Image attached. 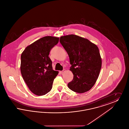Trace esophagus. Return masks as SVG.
<instances>
[{
    "mask_svg": "<svg viewBox=\"0 0 129 129\" xmlns=\"http://www.w3.org/2000/svg\"><path fill=\"white\" fill-rule=\"evenodd\" d=\"M65 72V69H63V71H60V73L61 74H62L63 73H64Z\"/></svg>",
    "mask_w": 129,
    "mask_h": 129,
    "instance_id": "obj_1",
    "label": "esophagus"
}]
</instances>
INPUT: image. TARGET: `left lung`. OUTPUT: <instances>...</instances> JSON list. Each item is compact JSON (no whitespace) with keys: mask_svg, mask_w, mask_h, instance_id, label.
Masks as SVG:
<instances>
[{"mask_svg":"<svg viewBox=\"0 0 129 129\" xmlns=\"http://www.w3.org/2000/svg\"><path fill=\"white\" fill-rule=\"evenodd\" d=\"M60 43L67 52L73 80L68 84L74 92L82 93L89 90L98 78L102 59L97 46L88 40L74 35L60 38Z\"/></svg>","mask_w":129,"mask_h":129,"instance_id":"1","label":"left lung"}]
</instances>
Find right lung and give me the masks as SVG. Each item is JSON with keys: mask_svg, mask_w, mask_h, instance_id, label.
<instances>
[{"mask_svg": "<svg viewBox=\"0 0 129 129\" xmlns=\"http://www.w3.org/2000/svg\"><path fill=\"white\" fill-rule=\"evenodd\" d=\"M59 38L43 37L27 46L21 56V73L31 92L38 96L45 95L52 88L58 72L53 70L49 57L51 49Z\"/></svg>", "mask_w": 129, "mask_h": 129, "instance_id": "1", "label": "right lung"}]
</instances>
